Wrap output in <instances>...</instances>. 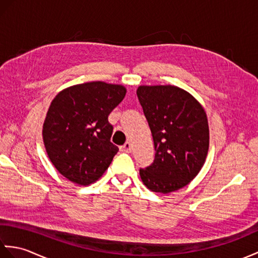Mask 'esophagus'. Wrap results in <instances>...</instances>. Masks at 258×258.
Instances as JSON below:
<instances>
[{
	"label": "esophagus",
	"mask_w": 258,
	"mask_h": 258,
	"mask_svg": "<svg viewBox=\"0 0 258 258\" xmlns=\"http://www.w3.org/2000/svg\"><path fill=\"white\" fill-rule=\"evenodd\" d=\"M131 150H132V144H131L130 142H126V143L122 147H120V151L126 152V153H130Z\"/></svg>",
	"instance_id": "obj_1"
}]
</instances>
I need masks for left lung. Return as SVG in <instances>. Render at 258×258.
Listing matches in <instances>:
<instances>
[{
  "instance_id": "1",
  "label": "left lung",
  "mask_w": 258,
  "mask_h": 258,
  "mask_svg": "<svg viewBox=\"0 0 258 258\" xmlns=\"http://www.w3.org/2000/svg\"><path fill=\"white\" fill-rule=\"evenodd\" d=\"M136 94L156 152L151 165L140 169L141 178L156 193L182 188L205 163L210 130L204 108L188 92L174 85H142Z\"/></svg>"
}]
</instances>
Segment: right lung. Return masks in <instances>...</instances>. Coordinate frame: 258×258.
Masks as SVG:
<instances>
[{"label": "right lung", "instance_id": "right-lung-1", "mask_svg": "<svg viewBox=\"0 0 258 258\" xmlns=\"http://www.w3.org/2000/svg\"><path fill=\"white\" fill-rule=\"evenodd\" d=\"M126 89L105 82L68 87L54 97L43 124V142L52 164L79 185L96 182L118 147L111 142L108 115L123 101Z\"/></svg>", "mask_w": 258, "mask_h": 258}]
</instances>
